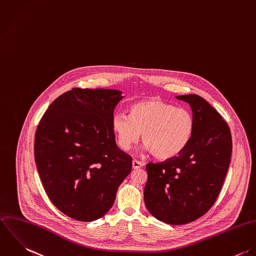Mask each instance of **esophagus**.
I'll return each mask as SVG.
<instances>
[{
  "label": "esophagus",
  "instance_id": "34e87169",
  "mask_svg": "<svg viewBox=\"0 0 256 256\" xmlns=\"http://www.w3.org/2000/svg\"><path fill=\"white\" fill-rule=\"evenodd\" d=\"M143 166V163L142 162H140V161H138V160H133V162H132V167H133V169H139V168H141Z\"/></svg>",
  "mask_w": 256,
  "mask_h": 256
}]
</instances>
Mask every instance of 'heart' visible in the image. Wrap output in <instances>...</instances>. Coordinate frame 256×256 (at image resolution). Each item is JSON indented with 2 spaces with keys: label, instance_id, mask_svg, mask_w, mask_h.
I'll use <instances>...</instances> for the list:
<instances>
[{
  "label": "heart",
  "instance_id": "b5f03b06",
  "mask_svg": "<svg viewBox=\"0 0 256 256\" xmlns=\"http://www.w3.org/2000/svg\"><path fill=\"white\" fill-rule=\"evenodd\" d=\"M112 129L119 147L127 151L142 142L152 155L160 160L178 156L190 142L196 129L190 110L160 100L139 101L129 108V115L116 113Z\"/></svg>",
  "mask_w": 256,
  "mask_h": 256
}]
</instances>
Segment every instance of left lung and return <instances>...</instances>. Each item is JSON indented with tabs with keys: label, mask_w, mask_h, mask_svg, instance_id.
I'll list each match as a JSON object with an SVG mask.
<instances>
[{
	"label": "left lung",
	"mask_w": 256,
	"mask_h": 256,
	"mask_svg": "<svg viewBox=\"0 0 256 256\" xmlns=\"http://www.w3.org/2000/svg\"><path fill=\"white\" fill-rule=\"evenodd\" d=\"M188 102L196 120L188 145L178 156L148 163L144 188L147 210L169 224H184L202 216L216 200L230 167L232 142L228 125L202 97L176 96Z\"/></svg>",
	"instance_id": "obj_1"
}]
</instances>
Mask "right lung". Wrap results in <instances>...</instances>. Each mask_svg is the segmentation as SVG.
<instances>
[{
	"label": "right lung",
	"instance_id": "add662e5",
	"mask_svg": "<svg viewBox=\"0 0 256 256\" xmlns=\"http://www.w3.org/2000/svg\"><path fill=\"white\" fill-rule=\"evenodd\" d=\"M121 93L72 88L50 105L36 128L34 161L44 190L74 220L103 216L132 169V158L118 148L112 129Z\"/></svg>",
	"mask_w": 256,
	"mask_h": 256
}]
</instances>
